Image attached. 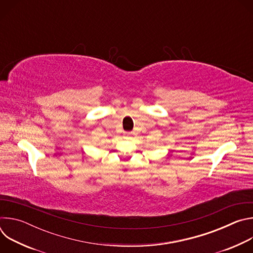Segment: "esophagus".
I'll return each instance as SVG.
<instances>
[{
	"label": "esophagus",
	"mask_w": 253,
	"mask_h": 253,
	"mask_svg": "<svg viewBox=\"0 0 253 253\" xmlns=\"http://www.w3.org/2000/svg\"><path fill=\"white\" fill-rule=\"evenodd\" d=\"M128 135H129V133H127V132H126V133H125V136H128Z\"/></svg>",
	"instance_id": "obj_1"
}]
</instances>
